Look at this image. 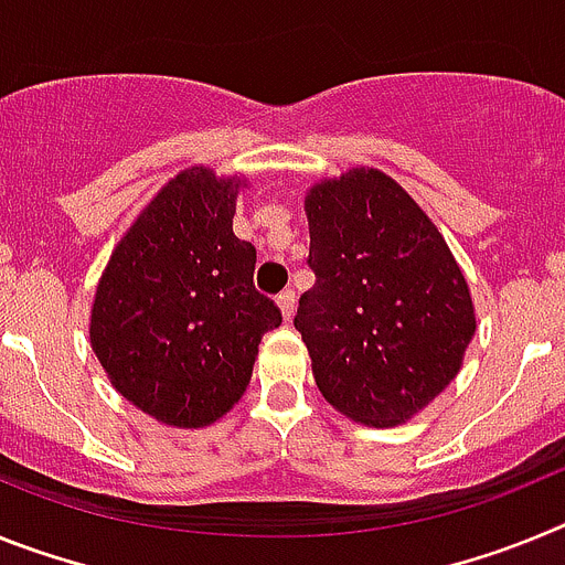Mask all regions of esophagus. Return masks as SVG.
<instances>
[{
  "label": "esophagus",
  "instance_id": "obj_1",
  "mask_svg": "<svg viewBox=\"0 0 565 565\" xmlns=\"http://www.w3.org/2000/svg\"><path fill=\"white\" fill-rule=\"evenodd\" d=\"M277 306H279V311H282V319H286V322H291V319H294V308H297V299H294V291H282V294H279Z\"/></svg>",
  "mask_w": 565,
  "mask_h": 565
}]
</instances>
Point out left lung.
<instances>
[{
    "label": "left lung",
    "mask_w": 565,
    "mask_h": 565,
    "mask_svg": "<svg viewBox=\"0 0 565 565\" xmlns=\"http://www.w3.org/2000/svg\"><path fill=\"white\" fill-rule=\"evenodd\" d=\"M311 291L294 328L319 393L348 418L396 427L461 371L476 333L467 279L441 232L379 169L308 189Z\"/></svg>",
    "instance_id": "1"
}]
</instances>
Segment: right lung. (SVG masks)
I'll list each match as a JSON object with an SVG mask.
<instances>
[{"instance_id": "add662e5", "label": "right lung", "mask_w": 565, "mask_h": 565, "mask_svg": "<svg viewBox=\"0 0 565 565\" xmlns=\"http://www.w3.org/2000/svg\"><path fill=\"white\" fill-rule=\"evenodd\" d=\"M239 186L206 167L172 178L98 279L93 351L115 391L169 427L226 416L246 393L259 339L282 322L254 288L257 248L232 232Z\"/></svg>"}]
</instances>
